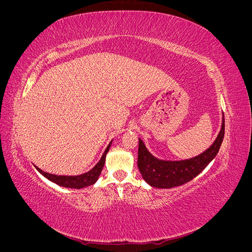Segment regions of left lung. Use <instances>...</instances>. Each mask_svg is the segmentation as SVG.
Instances as JSON below:
<instances>
[{"label":"left lung","instance_id":"obj_1","mask_svg":"<svg viewBox=\"0 0 252 252\" xmlns=\"http://www.w3.org/2000/svg\"><path fill=\"white\" fill-rule=\"evenodd\" d=\"M225 133V120L217 140L200 156L184 161H163L152 156L139 139L138 167L143 179L157 188H172L194 179L216 158Z\"/></svg>","mask_w":252,"mask_h":252}]
</instances>
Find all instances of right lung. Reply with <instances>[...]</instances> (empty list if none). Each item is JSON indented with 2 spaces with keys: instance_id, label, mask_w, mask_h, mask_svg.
I'll use <instances>...</instances> for the list:
<instances>
[{
  "instance_id": "obj_1",
  "label": "right lung",
  "mask_w": 252,
  "mask_h": 252,
  "mask_svg": "<svg viewBox=\"0 0 252 252\" xmlns=\"http://www.w3.org/2000/svg\"><path fill=\"white\" fill-rule=\"evenodd\" d=\"M110 144L108 145L107 148H106L105 152L100 159V162H98L90 171L84 173V174H81V175H74V177H68V175H56V174H50V173L45 172L36 166H35V168L39 170L45 178H47L48 180H50L53 183H56V184H58L60 186L67 187V188H75V189H80L83 187L90 186V185L94 184V183L97 181L98 177H100V173L102 172V169H103L104 164H105L106 155H107V152L110 148Z\"/></svg>"
}]
</instances>
